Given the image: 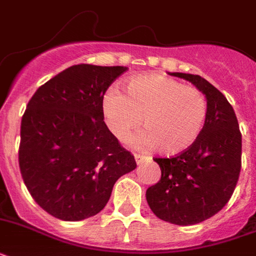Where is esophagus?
Wrapping results in <instances>:
<instances>
[{
  "label": "esophagus",
  "mask_w": 256,
  "mask_h": 256,
  "mask_svg": "<svg viewBox=\"0 0 256 256\" xmlns=\"http://www.w3.org/2000/svg\"><path fill=\"white\" fill-rule=\"evenodd\" d=\"M134 158H136V164H142V162H144V156H140V154H134Z\"/></svg>",
  "instance_id": "1"
}]
</instances>
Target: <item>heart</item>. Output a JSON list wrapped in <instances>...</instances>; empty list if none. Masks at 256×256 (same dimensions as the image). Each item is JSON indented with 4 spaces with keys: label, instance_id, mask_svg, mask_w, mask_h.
I'll list each match as a JSON object with an SVG mask.
<instances>
[{
    "label": "heart",
    "instance_id": "obj_1",
    "mask_svg": "<svg viewBox=\"0 0 256 256\" xmlns=\"http://www.w3.org/2000/svg\"><path fill=\"white\" fill-rule=\"evenodd\" d=\"M104 124L116 140H124L140 126L144 132L132 140V146L156 148L175 156L192 146L207 120V100L198 88L162 74L132 78L124 94L110 88L100 102Z\"/></svg>",
    "mask_w": 256,
    "mask_h": 256
}]
</instances>
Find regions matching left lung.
Instances as JSON below:
<instances>
[{
	"mask_svg": "<svg viewBox=\"0 0 256 256\" xmlns=\"http://www.w3.org/2000/svg\"><path fill=\"white\" fill-rule=\"evenodd\" d=\"M191 82L207 100V120L191 148L156 158L160 179L146 191L152 211L164 222L190 226L211 218L230 200L242 166V134L226 96L200 76L170 73Z\"/></svg>",
	"mask_w": 256,
	"mask_h": 256,
	"instance_id": "1",
	"label": "left lung"
}]
</instances>
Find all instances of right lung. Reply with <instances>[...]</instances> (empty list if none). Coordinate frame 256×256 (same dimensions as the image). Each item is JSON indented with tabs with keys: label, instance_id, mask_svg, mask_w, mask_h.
Instances as JSON below:
<instances>
[{
	"label": "right lung",
	"instance_id": "add662e5",
	"mask_svg": "<svg viewBox=\"0 0 256 256\" xmlns=\"http://www.w3.org/2000/svg\"><path fill=\"white\" fill-rule=\"evenodd\" d=\"M124 66L81 64L38 88L21 120L18 162L40 206L62 220H84L108 202L114 183L136 168L108 130L100 102Z\"/></svg>",
	"mask_w": 256,
	"mask_h": 256
}]
</instances>
